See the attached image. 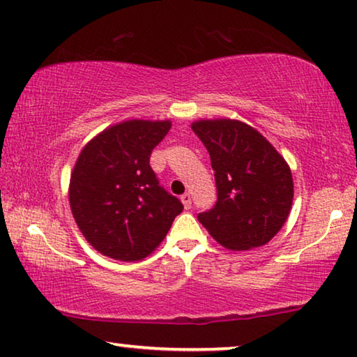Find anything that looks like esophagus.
Segmentation results:
<instances>
[{"label": "esophagus", "mask_w": 357, "mask_h": 357, "mask_svg": "<svg viewBox=\"0 0 357 357\" xmlns=\"http://www.w3.org/2000/svg\"><path fill=\"white\" fill-rule=\"evenodd\" d=\"M181 202H183L184 208H190V204H192V197H190L189 192L181 195Z\"/></svg>", "instance_id": "34e87169"}]
</instances>
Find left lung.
<instances>
[{
    "instance_id": "left-lung-1",
    "label": "left lung",
    "mask_w": 357,
    "mask_h": 357,
    "mask_svg": "<svg viewBox=\"0 0 357 357\" xmlns=\"http://www.w3.org/2000/svg\"><path fill=\"white\" fill-rule=\"evenodd\" d=\"M190 128L210 153L218 199L197 215L208 234L229 250L267 244L289 217L293 174L280 152L238 119H199Z\"/></svg>"
}]
</instances>
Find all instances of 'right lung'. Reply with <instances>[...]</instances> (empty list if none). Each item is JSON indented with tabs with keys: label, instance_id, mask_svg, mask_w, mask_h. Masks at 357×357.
I'll list each match as a JSON object with an SVG mask.
<instances>
[{
	"label": "right lung",
	"instance_id": "right-lung-1",
	"mask_svg": "<svg viewBox=\"0 0 357 357\" xmlns=\"http://www.w3.org/2000/svg\"><path fill=\"white\" fill-rule=\"evenodd\" d=\"M169 119H128L90 139L69 179V205L80 233L100 254L137 262L162 244L183 204L160 188L150 153Z\"/></svg>",
	"mask_w": 357,
	"mask_h": 357
}]
</instances>
